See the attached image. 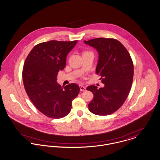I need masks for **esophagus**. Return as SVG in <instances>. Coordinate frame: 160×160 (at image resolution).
I'll return each instance as SVG.
<instances>
[{
	"mask_svg": "<svg viewBox=\"0 0 160 160\" xmlns=\"http://www.w3.org/2000/svg\"><path fill=\"white\" fill-rule=\"evenodd\" d=\"M80 88L81 91H85L86 90V87L83 86V85H80Z\"/></svg>",
	"mask_w": 160,
	"mask_h": 160,
	"instance_id": "obj_1",
	"label": "esophagus"
}]
</instances>
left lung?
Segmentation results:
<instances>
[{
	"label": "left lung",
	"instance_id": "1",
	"mask_svg": "<svg viewBox=\"0 0 160 160\" xmlns=\"http://www.w3.org/2000/svg\"><path fill=\"white\" fill-rule=\"evenodd\" d=\"M84 42L97 50L98 53L96 74L101 76L103 88L91 85L86 89L94 98L89 110L99 115H109L118 110L127 98L133 82L134 67L130 53L123 44L113 38H98Z\"/></svg>",
	"mask_w": 160,
	"mask_h": 160
}]
</instances>
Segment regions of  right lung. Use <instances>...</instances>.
<instances>
[{
    "label": "right lung",
    "mask_w": 160,
    "mask_h": 160,
    "mask_svg": "<svg viewBox=\"0 0 160 160\" xmlns=\"http://www.w3.org/2000/svg\"><path fill=\"white\" fill-rule=\"evenodd\" d=\"M77 41H49L36 45L25 59L22 78L25 89L33 105L50 118L67 116L80 88L71 83L62 88L57 75L66 66V57Z\"/></svg>",
    "instance_id": "add662e5"
}]
</instances>
